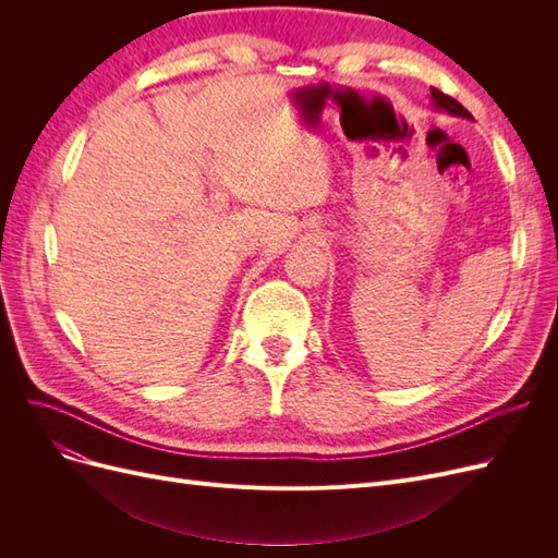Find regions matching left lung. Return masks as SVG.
Masks as SVG:
<instances>
[{"instance_id": "1", "label": "left lung", "mask_w": 558, "mask_h": 558, "mask_svg": "<svg viewBox=\"0 0 558 558\" xmlns=\"http://www.w3.org/2000/svg\"><path fill=\"white\" fill-rule=\"evenodd\" d=\"M430 105L435 107V111H445L449 116H459V118H470V121H472V116L465 107H461L453 97L440 93L437 88H430Z\"/></svg>"}]
</instances>
